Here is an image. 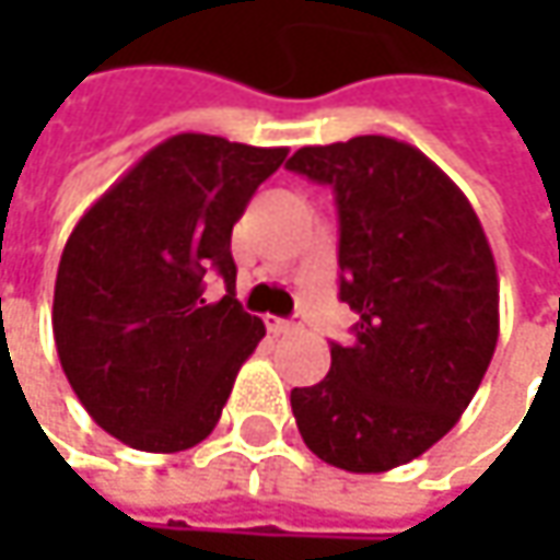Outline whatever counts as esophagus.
Instances as JSON below:
<instances>
[{
    "mask_svg": "<svg viewBox=\"0 0 560 560\" xmlns=\"http://www.w3.org/2000/svg\"><path fill=\"white\" fill-rule=\"evenodd\" d=\"M265 324H268L270 334H292V330H299V327H302L299 320H287V317H273V314H268V317H265Z\"/></svg>",
    "mask_w": 560,
    "mask_h": 560,
    "instance_id": "1",
    "label": "esophagus"
}]
</instances>
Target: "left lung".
I'll list each match as a JSON object with an SVG mask.
<instances>
[{
	"label": "left lung",
	"instance_id": "left-lung-1",
	"mask_svg": "<svg viewBox=\"0 0 560 560\" xmlns=\"http://www.w3.org/2000/svg\"><path fill=\"white\" fill-rule=\"evenodd\" d=\"M287 167L334 186L339 299L358 314L330 374L292 389V415L320 462L383 474L440 442L477 393L499 342L495 258L467 196L408 142L305 145Z\"/></svg>",
	"mask_w": 560,
	"mask_h": 560
}]
</instances>
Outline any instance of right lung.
<instances>
[{
	"label": "right lung",
	"mask_w": 560,
	"mask_h": 560,
	"mask_svg": "<svg viewBox=\"0 0 560 560\" xmlns=\"http://www.w3.org/2000/svg\"><path fill=\"white\" fill-rule=\"evenodd\" d=\"M287 149L177 133L77 221L58 261L55 349L80 405L140 452H184L214 430L265 336L236 302L230 233ZM221 276L228 295L203 299Z\"/></svg>",
	"instance_id": "right-lung-1"
}]
</instances>
